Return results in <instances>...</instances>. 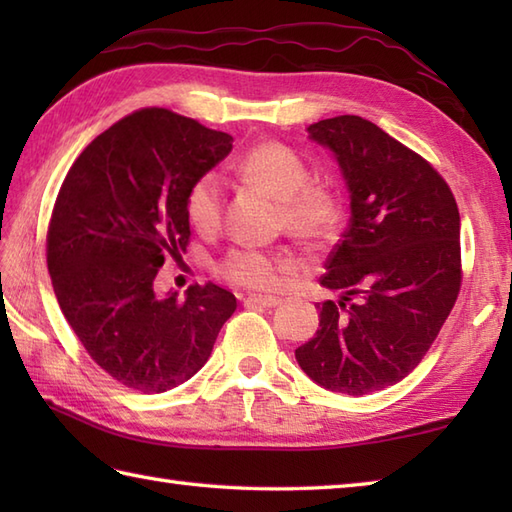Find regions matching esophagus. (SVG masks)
Listing matches in <instances>:
<instances>
[{"label": "esophagus", "instance_id": "esophagus-1", "mask_svg": "<svg viewBox=\"0 0 512 512\" xmlns=\"http://www.w3.org/2000/svg\"><path fill=\"white\" fill-rule=\"evenodd\" d=\"M246 306H259V308H275L281 303L279 297H273V295H248L244 299Z\"/></svg>", "mask_w": 512, "mask_h": 512}]
</instances>
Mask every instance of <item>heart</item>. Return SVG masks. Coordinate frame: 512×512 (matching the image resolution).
Instances as JSON below:
<instances>
[{
    "instance_id": "obj_1",
    "label": "heart",
    "mask_w": 512,
    "mask_h": 512,
    "mask_svg": "<svg viewBox=\"0 0 512 512\" xmlns=\"http://www.w3.org/2000/svg\"><path fill=\"white\" fill-rule=\"evenodd\" d=\"M237 176L268 191L279 202L284 228L306 242H323L339 226L336 195L310 184V169L295 151L279 143L253 147L237 162ZM187 217L198 231H213L220 224L224 206V184L217 173H204L187 193ZM297 270V262L286 253H268L259 248H235L226 255L220 273L239 286L275 290Z\"/></svg>"
}]
</instances>
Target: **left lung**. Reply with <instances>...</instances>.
Returning <instances> with one entry per match:
<instances>
[{
    "label": "left lung",
    "instance_id": "8db88e82",
    "mask_svg": "<svg viewBox=\"0 0 512 512\" xmlns=\"http://www.w3.org/2000/svg\"><path fill=\"white\" fill-rule=\"evenodd\" d=\"M339 165L350 222L325 264L319 330L295 350L314 383L347 396L400 383L460 292V211L427 160L361 116L308 127Z\"/></svg>",
    "mask_w": 512,
    "mask_h": 512
}]
</instances>
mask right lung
Returning a JSON list of instances; mask_svg holds the SVG:
<instances>
[{
	"label": "right lung",
	"instance_id": "1",
	"mask_svg": "<svg viewBox=\"0 0 512 512\" xmlns=\"http://www.w3.org/2000/svg\"><path fill=\"white\" fill-rule=\"evenodd\" d=\"M233 138L167 110L125 116L83 149L48 228V270L65 321L118 383L162 394L198 374L237 308L215 284L158 295L165 257L189 244L191 184Z\"/></svg>",
	"mask_w": 512,
	"mask_h": 512
}]
</instances>
